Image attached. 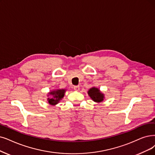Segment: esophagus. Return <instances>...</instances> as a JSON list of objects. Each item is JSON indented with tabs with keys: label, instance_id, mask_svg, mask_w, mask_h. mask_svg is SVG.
Segmentation results:
<instances>
[{
	"label": "esophagus",
	"instance_id": "1",
	"mask_svg": "<svg viewBox=\"0 0 155 155\" xmlns=\"http://www.w3.org/2000/svg\"><path fill=\"white\" fill-rule=\"evenodd\" d=\"M74 89L76 91H79V86H74Z\"/></svg>",
	"mask_w": 155,
	"mask_h": 155
}]
</instances>
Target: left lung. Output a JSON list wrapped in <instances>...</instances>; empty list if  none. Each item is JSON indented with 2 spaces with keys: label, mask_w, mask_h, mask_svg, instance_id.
Returning <instances> with one entry per match:
<instances>
[{
  "label": "left lung",
  "mask_w": 155,
  "mask_h": 155,
  "mask_svg": "<svg viewBox=\"0 0 155 155\" xmlns=\"http://www.w3.org/2000/svg\"><path fill=\"white\" fill-rule=\"evenodd\" d=\"M89 96L94 101L97 102H101L104 100V95L100 92L98 88H90L88 92Z\"/></svg>",
  "instance_id": "8db88e82"
}]
</instances>
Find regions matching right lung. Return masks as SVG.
<instances>
[{
  "instance_id": "add662e5",
  "label": "right lung",
  "mask_w": 155,
  "mask_h": 155,
  "mask_svg": "<svg viewBox=\"0 0 155 155\" xmlns=\"http://www.w3.org/2000/svg\"><path fill=\"white\" fill-rule=\"evenodd\" d=\"M65 90H57L55 91H53L49 93V95H53L52 98H48V102L51 105H55L59 102V101L64 96Z\"/></svg>"
}]
</instances>
